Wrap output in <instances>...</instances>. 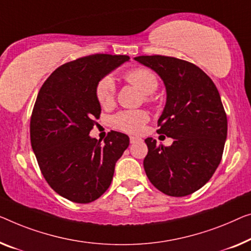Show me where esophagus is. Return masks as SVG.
<instances>
[{
  "mask_svg": "<svg viewBox=\"0 0 251 251\" xmlns=\"http://www.w3.org/2000/svg\"><path fill=\"white\" fill-rule=\"evenodd\" d=\"M129 141H130V143H136V142H140L141 141V138L140 137H137V136H130L129 137Z\"/></svg>",
  "mask_w": 251,
  "mask_h": 251,
  "instance_id": "1",
  "label": "esophagus"
}]
</instances>
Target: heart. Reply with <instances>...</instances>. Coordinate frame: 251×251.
I'll use <instances>...</instances> for the list:
<instances>
[{
	"label": "heart",
	"mask_w": 251,
	"mask_h": 251,
	"mask_svg": "<svg viewBox=\"0 0 251 251\" xmlns=\"http://www.w3.org/2000/svg\"><path fill=\"white\" fill-rule=\"evenodd\" d=\"M127 82L136 87L144 95H152L158 89V77L151 70L136 67L126 73ZM116 93L115 81L111 76H104L99 81L96 89L97 99L102 107H109L114 103ZM149 121V114L144 110H124L111 118V124L116 128L126 133H140Z\"/></svg>",
	"instance_id": "heart-1"
}]
</instances>
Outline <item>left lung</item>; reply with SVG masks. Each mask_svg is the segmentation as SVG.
Segmentation results:
<instances>
[{
  "instance_id": "left-lung-1",
  "label": "left lung",
  "mask_w": 251,
  "mask_h": 251,
  "mask_svg": "<svg viewBox=\"0 0 251 251\" xmlns=\"http://www.w3.org/2000/svg\"><path fill=\"white\" fill-rule=\"evenodd\" d=\"M154 71L166 87L159 134L174 138L170 147L152 137L143 166L152 185L169 196H187L201 188L221 162L227 121L214 82L192 63L169 56L134 57Z\"/></svg>"
}]
</instances>
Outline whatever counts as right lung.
Returning a JSON list of instances; mask_svg holds the SVG:
<instances>
[{
  "mask_svg": "<svg viewBox=\"0 0 251 251\" xmlns=\"http://www.w3.org/2000/svg\"><path fill=\"white\" fill-rule=\"evenodd\" d=\"M129 59L95 54L56 69L37 96L30 121V141L42 174L56 193L75 203L96 201L113 180L115 164L129 145L126 134L111 130L89 135L101 107L99 81Z\"/></svg>",
  "mask_w": 251,
  "mask_h": 251,
  "instance_id": "add662e5",
  "label": "right lung"
}]
</instances>
